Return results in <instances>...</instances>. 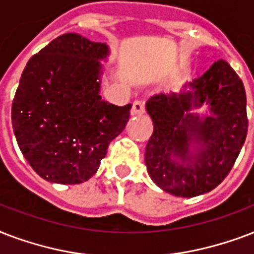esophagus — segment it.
I'll use <instances>...</instances> for the list:
<instances>
[{"mask_svg": "<svg viewBox=\"0 0 254 254\" xmlns=\"http://www.w3.org/2000/svg\"><path fill=\"white\" fill-rule=\"evenodd\" d=\"M145 111V105L143 100H135L132 103V109H131V114L132 115H140Z\"/></svg>", "mask_w": 254, "mask_h": 254, "instance_id": "obj_1", "label": "esophagus"}]
</instances>
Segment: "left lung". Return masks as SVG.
<instances>
[{"instance_id": "obj_1", "label": "left lung", "mask_w": 254, "mask_h": 254, "mask_svg": "<svg viewBox=\"0 0 254 254\" xmlns=\"http://www.w3.org/2000/svg\"><path fill=\"white\" fill-rule=\"evenodd\" d=\"M204 103L211 106L212 115L200 121L190 110ZM145 109L154 132L145 145L144 160L156 186L175 196L193 197L227 178L248 132L245 88L227 61H216L201 76L184 84L179 95L152 96ZM192 141L200 145L197 153L190 151Z\"/></svg>"}]
</instances>
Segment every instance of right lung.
Here are the masks:
<instances>
[{
	"label": "right lung",
	"mask_w": 254,
	"mask_h": 254,
	"mask_svg": "<svg viewBox=\"0 0 254 254\" xmlns=\"http://www.w3.org/2000/svg\"><path fill=\"white\" fill-rule=\"evenodd\" d=\"M107 53L105 43L67 33L23 70L11 125L27 163L47 182L79 184L91 178L128 122L131 105H111L99 95V60Z\"/></svg>",
	"instance_id": "1"
}]
</instances>
